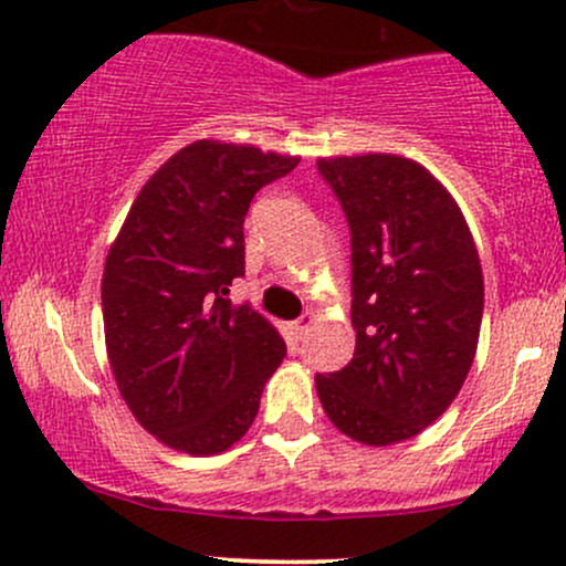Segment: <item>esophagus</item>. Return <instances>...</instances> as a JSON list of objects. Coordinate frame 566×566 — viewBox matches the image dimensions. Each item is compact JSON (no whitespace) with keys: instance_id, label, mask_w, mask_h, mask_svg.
Masks as SVG:
<instances>
[{"instance_id":"34e87169","label":"esophagus","mask_w":566,"mask_h":566,"mask_svg":"<svg viewBox=\"0 0 566 566\" xmlns=\"http://www.w3.org/2000/svg\"><path fill=\"white\" fill-rule=\"evenodd\" d=\"M294 333H296V338H304V336H310V331L312 327H315V315H312V312H306V315H302L296 319L294 325Z\"/></svg>"}]
</instances>
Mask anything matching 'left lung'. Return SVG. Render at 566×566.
I'll use <instances>...</instances> for the list:
<instances>
[{
	"instance_id": "left-lung-1",
	"label": "left lung",
	"mask_w": 566,
	"mask_h": 566,
	"mask_svg": "<svg viewBox=\"0 0 566 566\" xmlns=\"http://www.w3.org/2000/svg\"><path fill=\"white\" fill-rule=\"evenodd\" d=\"M352 228L354 359L317 375L327 420L365 446L438 420L478 352L483 268L462 209L428 167L399 155L319 157Z\"/></svg>"
}]
</instances>
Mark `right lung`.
<instances>
[{"instance_id":"1","label":"right lung","mask_w":566,"mask_h":566,"mask_svg":"<svg viewBox=\"0 0 566 566\" xmlns=\"http://www.w3.org/2000/svg\"><path fill=\"white\" fill-rule=\"evenodd\" d=\"M296 155L199 138L146 180L109 243L104 344L130 415L159 443L214 457L247 436L285 357L277 327L228 285L243 275V218Z\"/></svg>"}]
</instances>
